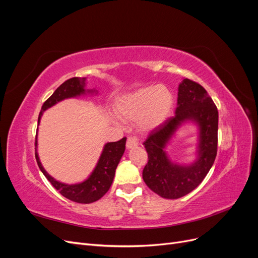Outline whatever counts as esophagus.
Returning <instances> with one entry per match:
<instances>
[{
  "label": "esophagus",
  "mask_w": 258,
  "mask_h": 258,
  "mask_svg": "<svg viewBox=\"0 0 258 258\" xmlns=\"http://www.w3.org/2000/svg\"><path fill=\"white\" fill-rule=\"evenodd\" d=\"M139 145V142L138 140L136 138H132V137H128L127 139V143H126V146L128 150H131V148L134 147H137Z\"/></svg>",
  "instance_id": "esophagus-1"
}]
</instances>
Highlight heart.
Here are the masks:
<instances>
[{
    "mask_svg": "<svg viewBox=\"0 0 258 258\" xmlns=\"http://www.w3.org/2000/svg\"><path fill=\"white\" fill-rule=\"evenodd\" d=\"M173 106V96L163 86H147L116 100L114 111L121 120L138 121L144 130L159 127Z\"/></svg>",
    "mask_w": 258,
    "mask_h": 258,
    "instance_id": "1",
    "label": "heart"
}]
</instances>
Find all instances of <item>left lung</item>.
<instances>
[{
	"label": "left lung",
	"instance_id": "left-lung-1",
	"mask_svg": "<svg viewBox=\"0 0 258 258\" xmlns=\"http://www.w3.org/2000/svg\"><path fill=\"white\" fill-rule=\"evenodd\" d=\"M186 122H192L199 128L198 156L189 165H178L168 158L164 148ZM217 130L218 112L213 100L201 85L183 80L178 85L175 115L151 131L143 143L148 154L143 179L148 188L166 199H177L192 191L213 166L217 153Z\"/></svg>",
	"mask_w": 258,
	"mask_h": 258
}]
</instances>
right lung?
I'll use <instances>...</instances> for the list:
<instances>
[{
  "mask_svg": "<svg viewBox=\"0 0 258 258\" xmlns=\"http://www.w3.org/2000/svg\"><path fill=\"white\" fill-rule=\"evenodd\" d=\"M86 77H73L61 84L59 87L54 90L52 95L45 101L40 115H38V121L40 124L41 117L47 108L57 104L62 100L76 98L80 96L87 95V93H97L96 89H86ZM127 138H122L117 142H108L104 145L103 151L101 153L100 158L97 162L96 168L93 169L91 174L86 178L84 182L77 184H66L57 181L50 176L40 161V157L37 154V136L35 139V158L37 161L38 168L46 176V178L51 183V185L59 190L62 196L72 200L77 204H91L102 198L110 189L115 176V171L117 166L122 157L124 148H126Z\"/></svg>",
  "mask_w": 258,
  "mask_h": 258,
  "instance_id": "obj_1",
  "label": "right lung"
}]
</instances>
